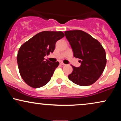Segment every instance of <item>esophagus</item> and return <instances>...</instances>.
Returning a JSON list of instances; mask_svg holds the SVG:
<instances>
[{"label":"esophagus","instance_id":"obj_1","mask_svg":"<svg viewBox=\"0 0 121 121\" xmlns=\"http://www.w3.org/2000/svg\"><path fill=\"white\" fill-rule=\"evenodd\" d=\"M60 64L61 65H62V66H64V65H66V64H65L64 63H63V62H60Z\"/></svg>","mask_w":121,"mask_h":121}]
</instances>
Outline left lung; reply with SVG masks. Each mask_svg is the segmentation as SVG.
Here are the masks:
<instances>
[{
	"instance_id": "obj_1",
	"label": "left lung",
	"mask_w": 121,
	"mask_h": 121,
	"mask_svg": "<svg viewBox=\"0 0 121 121\" xmlns=\"http://www.w3.org/2000/svg\"><path fill=\"white\" fill-rule=\"evenodd\" d=\"M73 52L80 59L79 67L73 70L68 78L74 84L86 86L94 84L103 73L106 64V52L101 43L89 34L81 30L65 32Z\"/></svg>"
}]
</instances>
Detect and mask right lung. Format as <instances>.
<instances>
[{
  "label": "right lung",
  "mask_w": 121,
  "mask_h": 121,
  "mask_svg": "<svg viewBox=\"0 0 121 121\" xmlns=\"http://www.w3.org/2000/svg\"><path fill=\"white\" fill-rule=\"evenodd\" d=\"M64 36L61 31H43L19 48L17 56L19 72L30 87L39 88L50 81L59 62L45 61L44 57L53 52L57 41Z\"/></svg>",
  "instance_id": "add662e5"
}]
</instances>
